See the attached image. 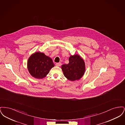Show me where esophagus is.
Instances as JSON below:
<instances>
[{
    "label": "esophagus",
    "mask_w": 125,
    "mask_h": 125,
    "mask_svg": "<svg viewBox=\"0 0 125 125\" xmlns=\"http://www.w3.org/2000/svg\"><path fill=\"white\" fill-rule=\"evenodd\" d=\"M56 66H60L61 65V63H57L56 64Z\"/></svg>",
    "instance_id": "34e87169"
}]
</instances>
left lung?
Wrapping results in <instances>:
<instances>
[{
  "label": "left lung",
  "instance_id": "8db88e82",
  "mask_svg": "<svg viewBox=\"0 0 125 125\" xmlns=\"http://www.w3.org/2000/svg\"><path fill=\"white\" fill-rule=\"evenodd\" d=\"M69 63L62 65L64 76L72 81L78 80L83 76L85 72V63L83 60L78 55L71 56Z\"/></svg>",
  "mask_w": 125,
  "mask_h": 125
}]
</instances>
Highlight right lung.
<instances>
[{"label": "right lung", "mask_w": 125, "mask_h": 125, "mask_svg": "<svg viewBox=\"0 0 125 125\" xmlns=\"http://www.w3.org/2000/svg\"><path fill=\"white\" fill-rule=\"evenodd\" d=\"M54 66L52 60L40 52L32 54L28 61V69L30 74L37 79L45 77Z\"/></svg>", "instance_id": "obj_1"}]
</instances>
